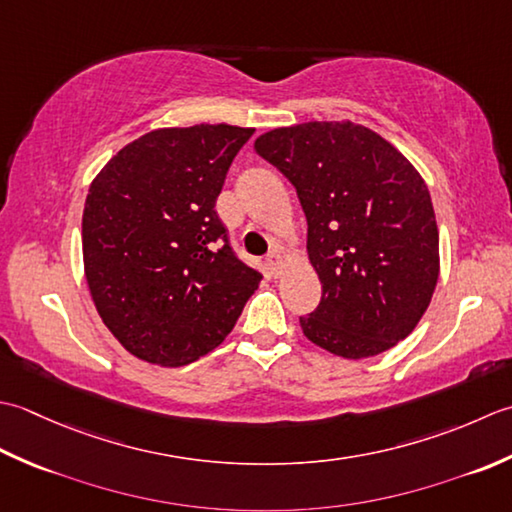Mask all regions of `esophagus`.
I'll return each instance as SVG.
<instances>
[{"label":"esophagus","mask_w":512,"mask_h":512,"mask_svg":"<svg viewBox=\"0 0 512 512\" xmlns=\"http://www.w3.org/2000/svg\"><path fill=\"white\" fill-rule=\"evenodd\" d=\"M263 267L267 271V276H278L280 274V256L276 252H269L263 260Z\"/></svg>","instance_id":"obj_1"}]
</instances>
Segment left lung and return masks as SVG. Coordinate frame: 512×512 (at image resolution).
<instances>
[{
  "label": "left lung",
  "instance_id": "obj_1",
  "mask_svg": "<svg viewBox=\"0 0 512 512\" xmlns=\"http://www.w3.org/2000/svg\"><path fill=\"white\" fill-rule=\"evenodd\" d=\"M265 161L296 187L320 305L305 336L362 360L395 347L429 307L440 234L429 187L380 134L351 121H309L260 134Z\"/></svg>",
  "mask_w": 512,
  "mask_h": 512
}]
</instances>
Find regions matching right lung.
<instances>
[{
    "mask_svg": "<svg viewBox=\"0 0 512 512\" xmlns=\"http://www.w3.org/2000/svg\"><path fill=\"white\" fill-rule=\"evenodd\" d=\"M254 128L143 134L112 156L83 207V267L101 320L132 356L183 367L234 329L260 271L229 245L216 198Z\"/></svg>",
    "mask_w": 512,
    "mask_h": 512,
    "instance_id": "obj_1",
    "label": "right lung"
}]
</instances>
